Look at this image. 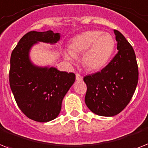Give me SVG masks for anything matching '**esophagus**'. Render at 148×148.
<instances>
[{
	"label": "esophagus",
	"instance_id": "34e87169",
	"mask_svg": "<svg viewBox=\"0 0 148 148\" xmlns=\"http://www.w3.org/2000/svg\"><path fill=\"white\" fill-rule=\"evenodd\" d=\"M76 80H83V77L80 75V74H76Z\"/></svg>",
	"mask_w": 148,
	"mask_h": 148
}]
</instances>
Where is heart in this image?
I'll return each mask as SVG.
<instances>
[{
	"instance_id": "b5f03b06",
	"label": "heart",
	"mask_w": 148,
	"mask_h": 148,
	"mask_svg": "<svg viewBox=\"0 0 148 148\" xmlns=\"http://www.w3.org/2000/svg\"><path fill=\"white\" fill-rule=\"evenodd\" d=\"M116 48L112 36L100 30H89L74 36L69 49L63 51L64 58L74 64L81 54V62L89 71H97L105 67Z\"/></svg>"
}]
</instances>
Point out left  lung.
Wrapping results in <instances>:
<instances>
[{
    "mask_svg": "<svg viewBox=\"0 0 148 148\" xmlns=\"http://www.w3.org/2000/svg\"><path fill=\"white\" fill-rule=\"evenodd\" d=\"M114 33L118 53L101 71L84 77L87 87L85 103L91 112L101 116L121 112L132 98L138 80L132 46L121 32L114 29Z\"/></svg>",
    "mask_w": 148,
    "mask_h": 148,
    "instance_id": "left-lung-1",
    "label": "left lung"
}]
</instances>
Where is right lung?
Masks as SVG:
<instances>
[{"label": "right lung", "mask_w": 148, "mask_h": 148, "mask_svg": "<svg viewBox=\"0 0 148 148\" xmlns=\"http://www.w3.org/2000/svg\"><path fill=\"white\" fill-rule=\"evenodd\" d=\"M60 33L53 31L27 32L19 41L10 57V86L20 110L36 122L55 119L63 98L75 81V74L53 67H39L29 58V51L39 42L55 44Z\"/></svg>", "instance_id": "add662e5"}]
</instances>
